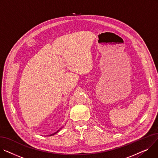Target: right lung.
Returning a JSON list of instances; mask_svg holds the SVG:
<instances>
[{
    "mask_svg": "<svg viewBox=\"0 0 158 158\" xmlns=\"http://www.w3.org/2000/svg\"><path fill=\"white\" fill-rule=\"evenodd\" d=\"M60 131V130H57V131H56V132H54V133H53V134H52V135H51V136H52V135H55V134H56V133H57V132H58V131Z\"/></svg>",
    "mask_w": 158,
    "mask_h": 158,
    "instance_id": "right-lung-1",
    "label": "right lung"
}]
</instances>
